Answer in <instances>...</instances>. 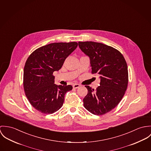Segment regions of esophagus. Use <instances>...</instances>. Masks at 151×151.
Returning a JSON list of instances; mask_svg holds the SVG:
<instances>
[{
  "label": "esophagus",
  "instance_id": "1",
  "mask_svg": "<svg viewBox=\"0 0 151 151\" xmlns=\"http://www.w3.org/2000/svg\"><path fill=\"white\" fill-rule=\"evenodd\" d=\"M80 86H81V84H79L75 83L73 85V87L74 88H79Z\"/></svg>",
  "mask_w": 151,
  "mask_h": 151
}]
</instances>
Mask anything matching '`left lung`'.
<instances>
[{
	"label": "left lung",
	"mask_w": 151,
	"mask_h": 151,
	"mask_svg": "<svg viewBox=\"0 0 151 151\" xmlns=\"http://www.w3.org/2000/svg\"><path fill=\"white\" fill-rule=\"evenodd\" d=\"M79 47L90 61L92 73H98L100 85L94 91L88 86L83 99L84 106L96 115L105 114L115 108L122 99L128 84L126 60L115 48L94 42H79Z\"/></svg>",
	"instance_id": "obj_1"
}]
</instances>
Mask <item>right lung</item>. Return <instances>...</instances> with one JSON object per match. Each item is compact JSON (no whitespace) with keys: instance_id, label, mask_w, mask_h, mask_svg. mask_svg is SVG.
I'll use <instances>...</instances> for the list:
<instances>
[{"instance_id":"right-lung-1","label":"right lung","mask_w":151,"mask_h":151,"mask_svg":"<svg viewBox=\"0 0 151 151\" xmlns=\"http://www.w3.org/2000/svg\"><path fill=\"white\" fill-rule=\"evenodd\" d=\"M78 44L77 42L52 43L34 51L24 69L23 84L25 95L37 111L51 114L63 106L66 93L71 85L54 84V71H58L65 59Z\"/></svg>"}]
</instances>
